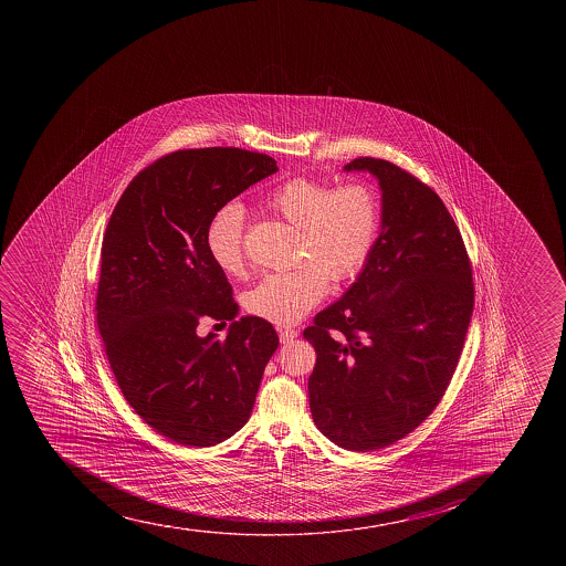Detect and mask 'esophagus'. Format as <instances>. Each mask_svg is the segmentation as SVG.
I'll use <instances>...</instances> for the list:
<instances>
[{"mask_svg": "<svg viewBox=\"0 0 566 566\" xmlns=\"http://www.w3.org/2000/svg\"><path fill=\"white\" fill-rule=\"evenodd\" d=\"M279 337L280 343H292L295 337H297V331H293V328H279Z\"/></svg>", "mask_w": 566, "mask_h": 566, "instance_id": "esophagus-1", "label": "esophagus"}]
</instances>
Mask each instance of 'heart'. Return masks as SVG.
<instances>
[{"label":"heart","mask_w":566,"mask_h":566,"mask_svg":"<svg viewBox=\"0 0 566 566\" xmlns=\"http://www.w3.org/2000/svg\"><path fill=\"white\" fill-rule=\"evenodd\" d=\"M268 207L301 230L295 269L263 276L245 293L249 314L274 325H293L319 304L334 282L353 279L369 260L381 224L380 197L364 182L332 188L323 180L295 177L276 186ZM245 212L229 202L207 227V249L227 274L245 268Z\"/></svg>","instance_id":"b5f03b06"}]
</instances>
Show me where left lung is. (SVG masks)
I'll return each instance as SVG.
<instances>
[{
    "instance_id": "obj_1",
    "label": "left lung",
    "mask_w": 566,
    "mask_h": 566,
    "mask_svg": "<svg viewBox=\"0 0 566 566\" xmlns=\"http://www.w3.org/2000/svg\"><path fill=\"white\" fill-rule=\"evenodd\" d=\"M343 169L378 180L380 234L353 286L304 331L317 354L310 409L337 447L370 452L411 433L447 391L474 284L458 224L430 186L380 158Z\"/></svg>"
}]
</instances>
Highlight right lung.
I'll use <instances>...</instances> for the list:
<instances>
[{"instance_id":"1","label":"right lung","mask_w":566,"mask_h":566,"mask_svg":"<svg viewBox=\"0 0 566 566\" xmlns=\"http://www.w3.org/2000/svg\"><path fill=\"white\" fill-rule=\"evenodd\" d=\"M276 171L274 158L238 147L169 153L130 180L108 221L97 326L125 400L169 441L213 447L251 417L279 336L260 317L235 321L207 227ZM202 316L230 319L228 337H199Z\"/></svg>"}]
</instances>
